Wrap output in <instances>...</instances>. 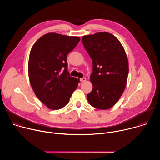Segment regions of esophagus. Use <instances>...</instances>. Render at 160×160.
<instances>
[{"instance_id":"34e87169","label":"esophagus","mask_w":160,"mask_h":160,"mask_svg":"<svg viewBox=\"0 0 160 160\" xmlns=\"http://www.w3.org/2000/svg\"><path fill=\"white\" fill-rule=\"evenodd\" d=\"M80 81L82 82H85V81H86V78H85V77H83V78H81L80 79Z\"/></svg>"}]
</instances>
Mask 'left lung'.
<instances>
[{"mask_svg":"<svg viewBox=\"0 0 160 160\" xmlns=\"http://www.w3.org/2000/svg\"><path fill=\"white\" fill-rule=\"evenodd\" d=\"M82 40L93 64L90 77L93 88L87 100L96 108L108 109L118 102L127 85V54L119 40L108 32L84 35Z\"/></svg>","mask_w":160,"mask_h":160,"instance_id":"1","label":"left lung"}]
</instances>
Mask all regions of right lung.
I'll use <instances>...</instances> for the list:
<instances>
[{"instance_id":"obj_1","label":"right lung","mask_w":160,"mask_h":160,"mask_svg":"<svg viewBox=\"0 0 160 160\" xmlns=\"http://www.w3.org/2000/svg\"><path fill=\"white\" fill-rule=\"evenodd\" d=\"M80 40L78 37L48 33L38 38L31 49L30 85L38 99L51 109L64 107L80 82L67 71V55Z\"/></svg>"}]
</instances>
